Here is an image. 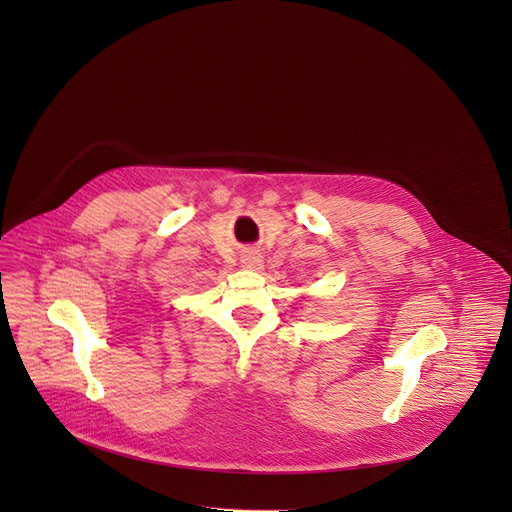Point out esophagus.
<instances>
[{
	"label": "esophagus",
	"mask_w": 512,
	"mask_h": 512,
	"mask_svg": "<svg viewBox=\"0 0 512 512\" xmlns=\"http://www.w3.org/2000/svg\"><path fill=\"white\" fill-rule=\"evenodd\" d=\"M243 267H249V269H257L259 265H261V255H257V253H247V255H243Z\"/></svg>",
	"instance_id": "1"
}]
</instances>
